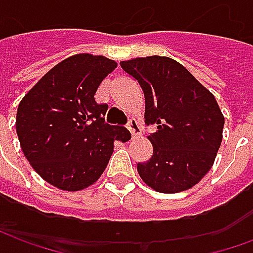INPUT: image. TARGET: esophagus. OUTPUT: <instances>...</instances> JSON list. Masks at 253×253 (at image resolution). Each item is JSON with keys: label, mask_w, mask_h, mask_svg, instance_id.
<instances>
[{"label": "esophagus", "mask_w": 253, "mask_h": 253, "mask_svg": "<svg viewBox=\"0 0 253 253\" xmlns=\"http://www.w3.org/2000/svg\"><path fill=\"white\" fill-rule=\"evenodd\" d=\"M127 128L128 131L131 132L132 138H137L138 135H141V127L138 125V122L135 119H130L127 123Z\"/></svg>", "instance_id": "obj_1"}]
</instances>
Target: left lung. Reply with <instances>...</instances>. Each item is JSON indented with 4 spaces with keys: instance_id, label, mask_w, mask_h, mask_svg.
Listing matches in <instances>:
<instances>
[{
    "instance_id": "1",
    "label": "left lung",
    "mask_w": 253,
    "mask_h": 253,
    "mask_svg": "<svg viewBox=\"0 0 253 253\" xmlns=\"http://www.w3.org/2000/svg\"><path fill=\"white\" fill-rule=\"evenodd\" d=\"M121 66L142 88L145 123L157 127L148 135L152 159L137 165L141 179L163 194L198 184L222 142L225 118L214 94L172 58H134Z\"/></svg>"
}]
</instances>
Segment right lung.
<instances>
[{
	"label": "right lung",
	"mask_w": 253,
	"mask_h": 253,
	"mask_svg": "<svg viewBox=\"0 0 253 253\" xmlns=\"http://www.w3.org/2000/svg\"><path fill=\"white\" fill-rule=\"evenodd\" d=\"M118 63L103 55L76 54L52 67L21 99L16 131L25 159L48 184L81 191L97 181L114 142L131 135L104 123L108 105L94 93Z\"/></svg>",
	"instance_id": "obj_1"
}]
</instances>
